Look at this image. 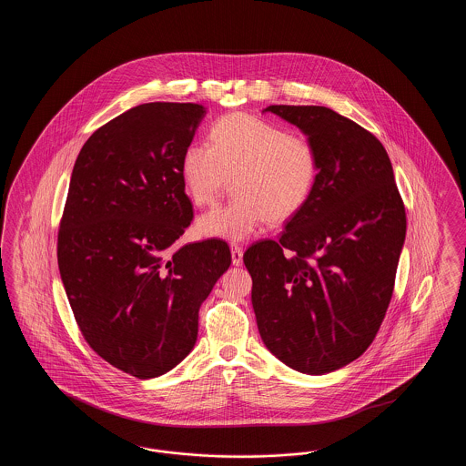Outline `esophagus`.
I'll return each instance as SVG.
<instances>
[{
    "instance_id": "esophagus-1",
    "label": "esophagus",
    "mask_w": 466,
    "mask_h": 466,
    "mask_svg": "<svg viewBox=\"0 0 466 466\" xmlns=\"http://www.w3.org/2000/svg\"><path fill=\"white\" fill-rule=\"evenodd\" d=\"M230 253H232V264L236 267L241 266L243 264V248L238 244H232Z\"/></svg>"
}]
</instances>
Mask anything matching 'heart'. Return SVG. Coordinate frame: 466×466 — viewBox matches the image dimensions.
I'll return each mask as SVG.
<instances>
[{"mask_svg":"<svg viewBox=\"0 0 466 466\" xmlns=\"http://www.w3.org/2000/svg\"><path fill=\"white\" fill-rule=\"evenodd\" d=\"M319 175L314 145L300 134L249 113L218 118L208 143H190L181 156V177L194 204L209 206L228 187L234 198L198 222L208 238L243 241L266 220L283 223L310 199Z\"/></svg>","mask_w":466,"mask_h":466,"instance_id":"b5f03b06","label":"heart"}]
</instances>
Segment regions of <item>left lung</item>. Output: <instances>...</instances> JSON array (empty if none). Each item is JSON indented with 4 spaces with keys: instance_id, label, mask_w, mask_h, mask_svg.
<instances>
[{
    "instance_id": "1",
    "label": "left lung",
    "mask_w": 466,
    "mask_h": 466,
    "mask_svg": "<svg viewBox=\"0 0 466 466\" xmlns=\"http://www.w3.org/2000/svg\"><path fill=\"white\" fill-rule=\"evenodd\" d=\"M319 158L308 204L278 241L244 253L267 350L289 369L323 376L372 344L391 300L405 243L393 166L374 134L325 106L272 105Z\"/></svg>"
}]
</instances>
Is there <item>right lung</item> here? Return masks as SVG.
Wrapping results in <instances>:
<instances>
[{"mask_svg":"<svg viewBox=\"0 0 466 466\" xmlns=\"http://www.w3.org/2000/svg\"><path fill=\"white\" fill-rule=\"evenodd\" d=\"M206 108L147 103L97 129L75 162L57 262L90 348L137 379L175 369L200 304L230 267L225 241L175 246L192 222L181 156Z\"/></svg>","mask_w":466,"mask_h":466,"instance_id":"right-lung-1","label":"right lung"}]
</instances>
